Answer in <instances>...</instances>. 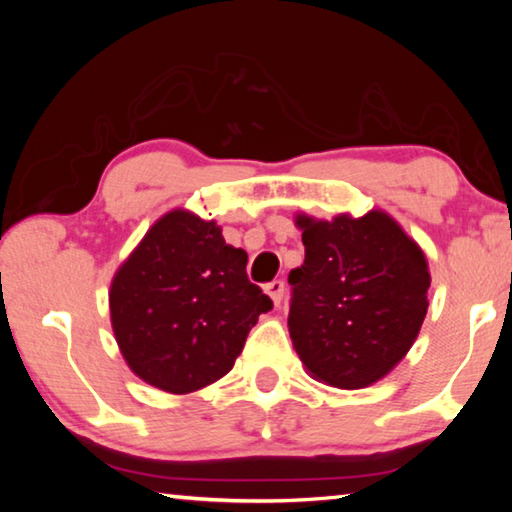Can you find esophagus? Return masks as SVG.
I'll return each mask as SVG.
<instances>
[{
    "label": "esophagus",
    "instance_id": "obj_1",
    "mask_svg": "<svg viewBox=\"0 0 512 512\" xmlns=\"http://www.w3.org/2000/svg\"><path fill=\"white\" fill-rule=\"evenodd\" d=\"M266 293L271 296V300L275 302V305H280L282 302V296H284V282L282 280H273L266 284Z\"/></svg>",
    "mask_w": 512,
    "mask_h": 512
}]
</instances>
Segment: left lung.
Here are the masks:
<instances>
[{"label":"left lung","instance_id":"obj_1","mask_svg":"<svg viewBox=\"0 0 512 512\" xmlns=\"http://www.w3.org/2000/svg\"><path fill=\"white\" fill-rule=\"evenodd\" d=\"M305 264L289 273V332L311 375L370 386L418 336L431 284L420 246L384 212L361 219L300 216Z\"/></svg>","mask_w":512,"mask_h":512}]
</instances>
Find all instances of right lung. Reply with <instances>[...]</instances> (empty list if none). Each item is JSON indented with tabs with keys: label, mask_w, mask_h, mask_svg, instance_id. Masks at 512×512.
Listing matches in <instances>:
<instances>
[{
	"label": "right lung",
	"mask_w": 512,
	"mask_h": 512,
	"mask_svg": "<svg viewBox=\"0 0 512 512\" xmlns=\"http://www.w3.org/2000/svg\"><path fill=\"white\" fill-rule=\"evenodd\" d=\"M246 264L214 221L183 210L146 232L110 289L112 329L137 377L180 395L232 370L259 314L273 309Z\"/></svg>",
	"instance_id": "add662e5"
}]
</instances>
